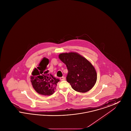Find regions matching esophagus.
<instances>
[{"label": "esophagus", "mask_w": 131, "mask_h": 131, "mask_svg": "<svg viewBox=\"0 0 131 131\" xmlns=\"http://www.w3.org/2000/svg\"><path fill=\"white\" fill-rule=\"evenodd\" d=\"M65 77H60V80H61V81H64V80H65Z\"/></svg>", "instance_id": "esophagus-1"}]
</instances>
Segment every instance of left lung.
<instances>
[{"label": "left lung", "instance_id": "obj_1", "mask_svg": "<svg viewBox=\"0 0 131 131\" xmlns=\"http://www.w3.org/2000/svg\"><path fill=\"white\" fill-rule=\"evenodd\" d=\"M59 58L67 68L66 80L74 90L83 93L93 87L97 81V73L86 58L76 52L61 53Z\"/></svg>", "mask_w": 131, "mask_h": 131}]
</instances>
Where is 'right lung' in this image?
<instances>
[{"label": "right lung", "instance_id": "right-lung-1", "mask_svg": "<svg viewBox=\"0 0 131 131\" xmlns=\"http://www.w3.org/2000/svg\"><path fill=\"white\" fill-rule=\"evenodd\" d=\"M49 63V59L44 57L32 73V85L35 91L41 95H52L56 89L57 83L59 81L49 72L47 67Z\"/></svg>", "mask_w": 131, "mask_h": 131}]
</instances>
